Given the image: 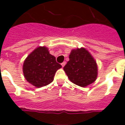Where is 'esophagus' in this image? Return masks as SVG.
I'll use <instances>...</instances> for the list:
<instances>
[{
	"label": "esophagus",
	"mask_w": 125,
	"mask_h": 125,
	"mask_svg": "<svg viewBox=\"0 0 125 125\" xmlns=\"http://www.w3.org/2000/svg\"><path fill=\"white\" fill-rule=\"evenodd\" d=\"M65 63H66V62H63L62 63V66L63 68V67L65 66Z\"/></svg>",
	"instance_id": "esophagus-1"
}]
</instances>
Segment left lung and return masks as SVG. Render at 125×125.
<instances>
[{
    "label": "left lung",
    "instance_id": "obj_1",
    "mask_svg": "<svg viewBox=\"0 0 125 125\" xmlns=\"http://www.w3.org/2000/svg\"><path fill=\"white\" fill-rule=\"evenodd\" d=\"M69 58L63 70L72 83L86 87L95 82L98 76V66L86 49L81 47L72 49Z\"/></svg>",
    "mask_w": 125,
    "mask_h": 125
}]
</instances>
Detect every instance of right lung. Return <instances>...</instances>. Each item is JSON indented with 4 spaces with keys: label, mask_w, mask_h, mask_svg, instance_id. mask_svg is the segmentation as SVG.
Segmentation results:
<instances>
[{
    "label": "right lung",
    "mask_w": 125,
    "mask_h": 125,
    "mask_svg": "<svg viewBox=\"0 0 125 125\" xmlns=\"http://www.w3.org/2000/svg\"><path fill=\"white\" fill-rule=\"evenodd\" d=\"M62 68L55 57L49 53L46 47L39 46L34 49L24 61L23 72L25 78L36 88L52 83L55 73Z\"/></svg>",
    "instance_id": "add662e5"
}]
</instances>
